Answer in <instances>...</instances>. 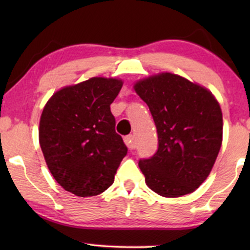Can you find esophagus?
<instances>
[{"label":"esophagus","mask_w":250,"mask_h":250,"mask_svg":"<svg viewBox=\"0 0 250 250\" xmlns=\"http://www.w3.org/2000/svg\"><path fill=\"white\" fill-rule=\"evenodd\" d=\"M124 142H125V145L127 146V148H128L129 150H133V149L136 148V143H135L134 135L129 134V135H127V136H125V138H124Z\"/></svg>","instance_id":"esophagus-1"}]
</instances>
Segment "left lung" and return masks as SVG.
Instances as JSON below:
<instances>
[{
  "mask_svg": "<svg viewBox=\"0 0 250 250\" xmlns=\"http://www.w3.org/2000/svg\"><path fill=\"white\" fill-rule=\"evenodd\" d=\"M134 90L148 104L158 150L139 167L150 189L163 197L193 192L207 179L222 145L220 104L207 88L170 73L139 81Z\"/></svg>",
  "mask_w": 250,
  "mask_h": 250,
  "instance_id": "obj_1",
  "label": "left lung"
}]
</instances>
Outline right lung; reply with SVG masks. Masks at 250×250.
I'll return each mask as SVG.
<instances>
[{"mask_svg":"<svg viewBox=\"0 0 250 250\" xmlns=\"http://www.w3.org/2000/svg\"><path fill=\"white\" fill-rule=\"evenodd\" d=\"M122 86L121 80L93 77L61 88L43 109L39 134L46 165L78 197L107 190L127 153L110 111Z\"/></svg>","mask_w":250,"mask_h":250,"instance_id":"obj_1","label":"right lung"}]
</instances>
